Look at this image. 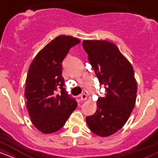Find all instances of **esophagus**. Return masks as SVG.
Segmentation results:
<instances>
[{
    "label": "esophagus",
    "instance_id": "obj_1",
    "mask_svg": "<svg viewBox=\"0 0 158 158\" xmlns=\"http://www.w3.org/2000/svg\"><path fill=\"white\" fill-rule=\"evenodd\" d=\"M87 95L85 94H82L80 96V100L81 101H85L87 99Z\"/></svg>",
    "mask_w": 158,
    "mask_h": 158
}]
</instances>
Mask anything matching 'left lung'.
<instances>
[{"instance_id": "left-lung-1", "label": "left lung", "mask_w": 158, "mask_h": 158, "mask_svg": "<svg viewBox=\"0 0 158 158\" xmlns=\"http://www.w3.org/2000/svg\"><path fill=\"white\" fill-rule=\"evenodd\" d=\"M88 61L94 68L105 97H99L96 113L86 117L90 131L101 137L117 132L135 106L137 84L131 63L118 48L108 41H83Z\"/></svg>"}]
</instances>
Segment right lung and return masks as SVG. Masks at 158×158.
<instances>
[{
  "mask_svg": "<svg viewBox=\"0 0 158 158\" xmlns=\"http://www.w3.org/2000/svg\"><path fill=\"white\" fill-rule=\"evenodd\" d=\"M80 40L59 35L47 44L30 64L26 79L25 97L32 124L40 131H59L77 108L76 99L65 90L62 61Z\"/></svg>",
  "mask_w": 158,
  "mask_h": 158,
  "instance_id": "1",
  "label": "right lung"
}]
</instances>
